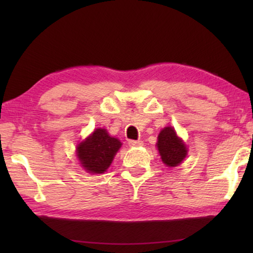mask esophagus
I'll use <instances>...</instances> for the list:
<instances>
[{
  "label": "esophagus",
  "mask_w": 253,
  "mask_h": 253,
  "mask_svg": "<svg viewBox=\"0 0 253 253\" xmlns=\"http://www.w3.org/2000/svg\"><path fill=\"white\" fill-rule=\"evenodd\" d=\"M128 145H129L130 147H140L143 146V142L142 140H128Z\"/></svg>",
  "instance_id": "1"
}]
</instances>
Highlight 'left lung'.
Masks as SVG:
<instances>
[{
	"mask_svg": "<svg viewBox=\"0 0 253 253\" xmlns=\"http://www.w3.org/2000/svg\"><path fill=\"white\" fill-rule=\"evenodd\" d=\"M157 149L163 163L169 168H175L181 164L187 155L186 145L176 135L173 127H165L157 137Z\"/></svg>",
	"mask_w": 253,
	"mask_h": 253,
	"instance_id": "left-lung-1",
	"label": "left lung"
}]
</instances>
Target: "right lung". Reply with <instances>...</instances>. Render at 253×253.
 <instances>
[{
	"instance_id": "obj_1",
	"label": "right lung",
	"mask_w": 253,
	"mask_h": 253,
	"mask_svg": "<svg viewBox=\"0 0 253 253\" xmlns=\"http://www.w3.org/2000/svg\"><path fill=\"white\" fill-rule=\"evenodd\" d=\"M121 147V140L111 137L106 129L97 128L90 136L78 144L77 157L87 172L101 174L109 168Z\"/></svg>"
}]
</instances>
